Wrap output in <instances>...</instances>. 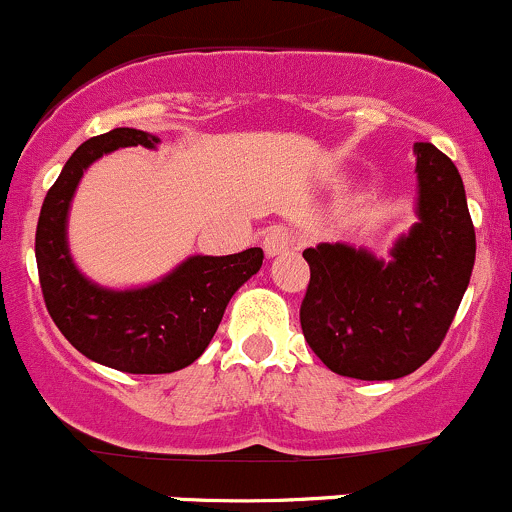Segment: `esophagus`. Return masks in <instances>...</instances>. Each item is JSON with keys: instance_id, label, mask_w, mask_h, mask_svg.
Here are the masks:
<instances>
[{"instance_id": "obj_1", "label": "esophagus", "mask_w": 512, "mask_h": 512, "mask_svg": "<svg viewBox=\"0 0 512 512\" xmlns=\"http://www.w3.org/2000/svg\"><path fill=\"white\" fill-rule=\"evenodd\" d=\"M293 246L295 239L286 226H268V229L263 231V251H266V256H278L283 254V251L293 249Z\"/></svg>"}]
</instances>
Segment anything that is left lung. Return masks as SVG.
I'll return each instance as SVG.
<instances>
[{"label": "left lung", "instance_id": "left-lung-1", "mask_svg": "<svg viewBox=\"0 0 512 512\" xmlns=\"http://www.w3.org/2000/svg\"><path fill=\"white\" fill-rule=\"evenodd\" d=\"M419 221L389 261L347 244L305 249L310 283L300 328L310 350L342 377L384 382L419 370L444 342L461 305L476 231L456 165L416 142Z\"/></svg>", "mask_w": 512, "mask_h": 512}]
</instances>
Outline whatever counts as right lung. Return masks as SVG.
<instances>
[{
  "instance_id": "1",
  "label": "right lung",
  "mask_w": 512,
  "mask_h": 512,
  "mask_svg": "<svg viewBox=\"0 0 512 512\" xmlns=\"http://www.w3.org/2000/svg\"><path fill=\"white\" fill-rule=\"evenodd\" d=\"M155 135L115 128L83 142L49 189L36 224V266L46 310L88 360L130 374H167L192 365L217 333L231 295L263 263V251L189 256L145 288L110 291L88 281L66 244V219L83 170L118 147H155Z\"/></svg>"
}]
</instances>
